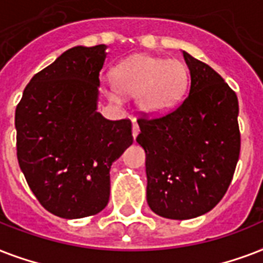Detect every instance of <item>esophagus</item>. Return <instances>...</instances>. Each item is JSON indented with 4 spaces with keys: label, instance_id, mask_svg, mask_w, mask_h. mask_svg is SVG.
Segmentation results:
<instances>
[{
    "label": "esophagus",
    "instance_id": "34e87169",
    "mask_svg": "<svg viewBox=\"0 0 263 263\" xmlns=\"http://www.w3.org/2000/svg\"><path fill=\"white\" fill-rule=\"evenodd\" d=\"M138 133H140V127H138L137 122L134 121V122H133V138L137 137Z\"/></svg>",
    "mask_w": 263,
    "mask_h": 263
}]
</instances>
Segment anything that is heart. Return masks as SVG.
Instances as JSON below:
<instances>
[{"mask_svg":"<svg viewBox=\"0 0 263 263\" xmlns=\"http://www.w3.org/2000/svg\"><path fill=\"white\" fill-rule=\"evenodd\" d=\"M112 78L118 91L137 97L142 112L158 117L178 105L188 83V68L177 59L136 54L115 68Z\"/></svg>","mask_w":263,"mask_h":263,"instance_id":"b5f03b06","label":"heart"}]
</instances>
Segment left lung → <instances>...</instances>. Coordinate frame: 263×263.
<instances>
[{
	"instance_id": "1",
	"label": "left lung",
	"mask_w": 263,
	"mask_h": 263,
	"mask_svg": "<svg viewBox=\"0 0 263 263\" xmlns=\"http://www.w3.org/2000/svg\"><path fill=\"white\" fill-rule=\"evenodd\" d=\"M189 95L158 119H138L145 151L146 201L168 219L196 218L227 193L240 154L239 101L222 77L182 50Z\"/></svg>"
}]
</instances>
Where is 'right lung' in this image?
Segmentation results:
<instances>
[{
    "label": "right lung",
    "instance_id": "right-lung-1",
    "mask_svg": "<svg viewBox=\"0 0 263 263\" xmlns=\"http://www.w3.org/2000/svg\"><path fill=\"white\" fill-rule=\"evenodd\" d=\"M107 46H75L32 77L16 107L17 160L49 213L66 219L108 204L109 170L133 144L129 119L97 111Z\"/></svg>",
    "mask_w": 263,
    "mask_h": 263
}]
</instances>
